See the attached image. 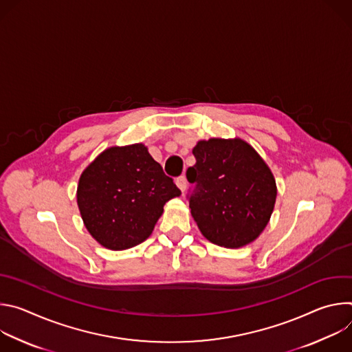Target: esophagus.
Instances as JSON below:
<instances>
[{"mask_svg":"<svg viewBox=\"0 0 352 352\" xmlns=\"http://www.w3.org/2000/svg\"><path fill=\"white\" fill-rule=\"evenodd\" d=\"M175 184H177V186L181 189V192L184 193L185 189H186V178L182 175V177H179V178H177Z\"/></svg>","mask_w":352,"mask_h":352,"instance_id":"obj_1","label":"esophagus"}]
</instances>
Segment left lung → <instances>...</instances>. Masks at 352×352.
<instances>
[{
	"label": "left lung",
	"mask_w": 352,
	"mask_h": 352,
	"mask_svg": "<svg viewBox=\"0 0 352 352\" xmlns=\"http://www.w3.org/2000/svg\"><path fill=\"white\" fill-rule=\"evenodd\" d=\"M196 164L186 178L196 184L190 214L202 235L224 248H242L266 228L274 210V175L256 150L241 138L199 140Z\"/></svg>",
	"instance_id": "8db88e82"
}]
</instances>
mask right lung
<instances>
[{
	"label": "right lung",
	"mask_w": 352,
	"mask_h": 352,
	"mask_svg": "<svg viewBox=\"0 0 352 352\" xmlns=\"http://www.w3.org/2000/svg\"><path fill=\"white\" fill-rule=\"evenodd\" d=\"M181 190L143 143L111 146L80 174L76 202L89 234L111 250L152 235L164 205Z\"/></svg>",
	"instance_id": "add662e5"
}]
</instances>
